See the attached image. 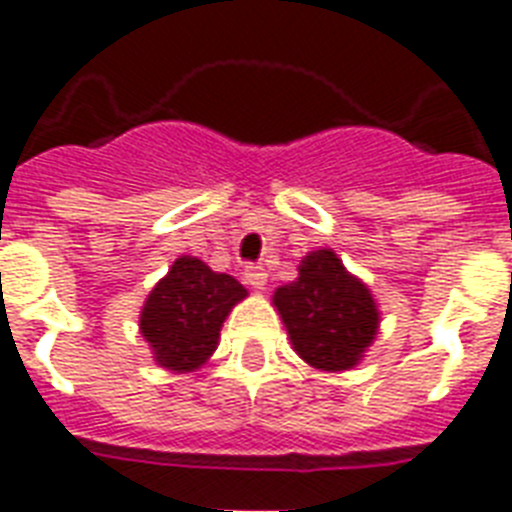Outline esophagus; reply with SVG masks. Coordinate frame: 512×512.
I'll use <instances>...</instances> for the list:
<instances>
[{
    "mask_svg": "<svg viewBox=\"0 0 512 512\" xmlns=\"http://www.w3.org/2000/svg\"><path fill=\"white\" fill-rule=\"evenodd\" d=\"M244 281H247L249 287L265 289V284H268V271H265L263 265H247L244 268Z\"/></svg>",
    "mask_w": 512,
    "mask_h": 512,
    "instance_id": "esophagus-1",
    "label": "esophagus"
}]
</instances>
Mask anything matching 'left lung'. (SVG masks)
Masks as SVG:
<instances>
[{
    "mask_svg": "<svg viewBox=\"0 0 512 512\" xmlns=\"http://www.w3.org/2000/svg\"><path fill=\"white\" fill-rule=\"evenodd\" d=\"M297 271L273 295L297 356L321 372L353 369L380 327L372 292L332 249L308 252Z\"/></svg>",
    "mask_w": 512,
    "mask_h": 512,
    "instance_id": "obj_1",
    "label": "left lung"
}]
</instances>
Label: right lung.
<instances>
[{
  "mask_svg": "<svg viewBox=\"0 0 512 512\" xmlns=\"http://www.w3.org/2000/svg\"><path fill=\"white\" fill-rule=\"evenodd\" d=\"M244 297L247 289L228 273H215L199 257H177L140 311V332L156 364L172 372L199 369L215 353L225 316Z\"/></svg>",
  "mask_w": 512,
  "mask_h": 512,
  "instance_id": "add662e5",
  "label": "right lung"
}]
</instances>
